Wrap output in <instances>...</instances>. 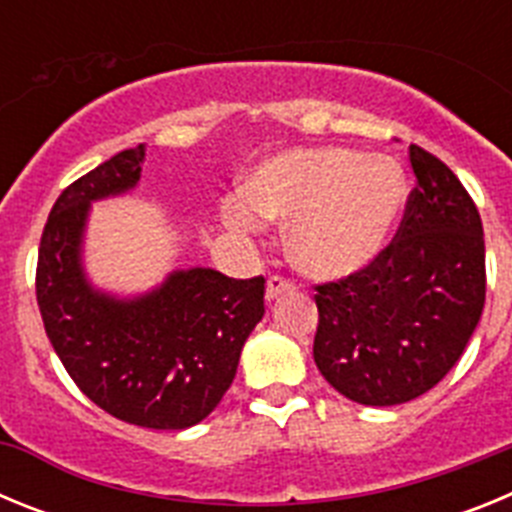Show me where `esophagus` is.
<instances>
[{"instance_id":"34e87169","label":"esophagus","mask_w":512,"mask_h":512,"mask_svg":"<svg viewBox=\"0 0 512 512\" xmlns=\"http://www.w3.org/2000/svg\"><path fill=\"white\" fill-rule=\"evenodd\" d=\"M289 292H295V282L282 274H271L269 282H266V300H277V297L289 295Z\"/></svg>"}]
</instances>
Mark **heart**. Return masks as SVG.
Segmentation results:
<instances>
[{
    "label": "heart",
    "mask_w": 512,
    "mask_h": 512,
    "mask_svg": "<svg viewBox=\"0 0 512 512\" xmlns=\"http://www.w3.org/2000/svg\"><path fill=\"white\" fill-rule=\"evenodd\" d=\"M405 205V179L387 158L348 148H297L269 158L225 205L238 230L289 220V256L310 277L341 279L377 259Z\"/></svg>",
    "instance_id": "obj_1"
}]
</instances>
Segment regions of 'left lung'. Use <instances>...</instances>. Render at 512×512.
Here are the masks:
<instances>
[{"instance_id":"left-lung-1","label":"left lung","mask_w":512,"mask_h":512,"mask_svg":"<svg viewBox=\"0 0 512 512\" xmlns=\"http://www.w3.org/2000/svg\"><path fill=\"white\" fill-rule=\"evenodd\" d=\"M415 187L372 264L315 284L320 374L359 405H400L436 387L485 307V235L474 200L441 158L410 146Z\"/></svg>"}]
</instances>
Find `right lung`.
Returning <instances> with one entry per match:
<instances>
[{
    "label": "right lung",
    "mask_w": 512,
    "mask_h": 512,
    "mask_svg": "<svg viewBox=\"0 0 512 512\" xmlns=\"http://www.w3.org/2000/svg\"><path fill=\"white\" fill-rule=\"evenodd\" d=\"M143 156V143L120 151L63 189L40 238L35 295L58 359L94 405L140 428L182 431L205 420L233 384L243 343L264 318L266 282L174 271L135 300L87 282L89 205L133 189Z\"/></svg>",
    "instance_id": "1"
}]
</instances>
